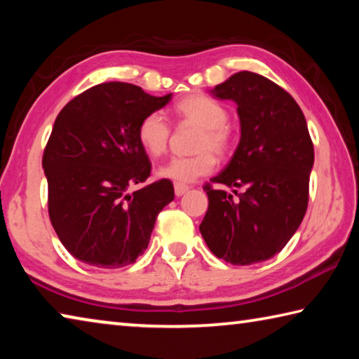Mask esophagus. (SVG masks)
<instances>
[{
  "instance_id": "esophagus-1",
  "label": "esophagus",
  "mask_w": 359,
  "mask_h": 359,
  "mask_svg": "<svg viewBox=\"0 0 359 359\" xmlns=\"http://www.w3.org/2000/svg\"><path fill=\"white\" fill-rule=\"evenodd\" d=\"M190 190V187L184 185V184H175L174 185V191H175V196H184V194Z\"/></svg>"
}]
</instances>
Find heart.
Returning a JSON list of instances; mask_svg holds the SVG:
<instances>
[{
  "instance_id": "heart-1",
  "label": "heart",
  "mask_w": 359,
  "mask_h": 359,
  "mask_svg": "<svg viewBox=\"0 0 359 359\" xmlns=\"http://www.w3.org/2000/svg\"><path fill=\"white\" fill-rule=\"evenodd\" d=\"M180 118L201 128L193 156H174L158 168V177L175 184H190L215 168V155H226L231 149V133L226 126L228 111L220 102L204 95L187 96L175 106ZM169 139V125L160 112H150L137 126V141L150 156L165 154Z\"/></svg>"
}]
</instances>
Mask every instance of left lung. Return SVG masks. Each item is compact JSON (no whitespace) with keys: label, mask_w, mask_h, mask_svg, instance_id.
I'll return each instance as SVG.
<instances>
[{"label":"left lung","mask_w":359,"mask_h":359,"mask_svg":"<svg viewBox=\"0 0 359 359\" xmlns=\"http://www.w3.org/2000/svg\"><path fill=\"white\" fill-rule=\"evenodd\" d=\"M238 106L241 139L233 158L205 185L209 208L199 224L215 257L248 266L274 257L299 228L309 203L313 145L291 95L259 74L241 71L210 90Z\"/></svg>","instance_id":"1"}]
</instances>
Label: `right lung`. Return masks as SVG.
Returning <instances> with one entry per match:
<instances>
[{
	"label": "right lung",
	"mask_w": 359,
	"mask_h": 359,
	"mask_svg": "<svg viewBox=\"0 0 359 359\" xmlns=\"http://www.w3.org/2000/svg\"><path fill=\"white\" fill-rule=\"evenodd\" d=\"M171 96L104 82L58 114L42 169L52 226L76 259L117 269L135 263L147 248L156 215L174 199V187L163 179L134 190L151 168L137 141V126Z\"/></svg>",
	"instance_id": "1"
}]
</instances>
